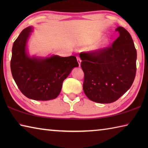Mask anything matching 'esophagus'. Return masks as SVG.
Listing matches in <instances>:
<instances>
[{
  "label": "esophagus",
  "instance_id": "esophagus-1",
  "mask_svg": "<svg viewBox=\"0 0 148 148\" xmlns=\"http://www.w3.org/2000/svg\"><path fill=\"white\" fill-rule=\"evenodd\" d=\"M77 62H78V64H79V66H80V64H81L82 61H81V59H80L79 57H77Z\"/></svg>",
  "mask_w": 148,
  "mask_h": 148
}]
</instances>
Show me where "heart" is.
Returning a JSON list of instances; mask_svg holds the SVG:
<instances>
[{"mask_svg":"<svg viewBox=\"0 0 148 148\" xmlns=\"http://www.w3.org/2000/svg\"><path fill=\"white\" fill-rule=\"evenodd\" d=\"M102 33H97L90 38L89 43H92V42H95V41H97V42H95L93 46H92L90 50L93 52H99L101 51L102 50H103L104 49L107 47V46H108L110 42V38H107V37H104V38H102V39L100 40L99 39L102 38Z\"/></svg>","mask_w":148,"mask_h":148,"instance_id":"1","label":"heart"}]
</instances>
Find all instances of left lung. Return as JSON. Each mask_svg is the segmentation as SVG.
<instances>
[{
  "mask_svg": "<svg viewBox=\"0 0 148 148\" xmlns=\"http://www.w3.org/2000/svg\"><path fill=\"white\" fill-rule=\"evenodd\" d=\"M119 37L111 46L99 52H82L83 89L91 101L114 102L131 87L136 72V50L129 32L117 27Z\"/></svg>",
  "mask_w": 148,
  "mask_h": 148,
  "instance_id": "left-lung-1",
  "label": "left lung"
}]
</instances>
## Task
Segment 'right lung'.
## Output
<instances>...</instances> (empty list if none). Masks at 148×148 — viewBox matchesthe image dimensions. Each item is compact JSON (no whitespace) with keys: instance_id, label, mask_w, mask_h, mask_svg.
<instances>
[{"instance_id":"add662e5","label":"right lung","mask_w":148,"mask_h":148,"mask_svg":"<svg viewBox=\"0 0 148 148\" xmlns=\"http://www.w3.org/2000/svg\"><path fill=\"white\" fill-rule=\"evenodd\" d=\"M32 29V27L23 29L14 42L10 62L12 74L18 88L27 98L49 101L57 98L62 82L79 64L75 56H30L27 44Z\"/></svg>"}]
</instances>
